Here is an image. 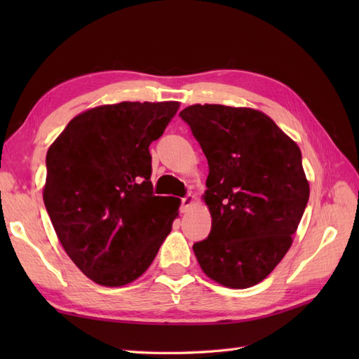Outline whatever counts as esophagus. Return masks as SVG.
Wrapping results in <instances>:
<instances>
[{
  "instance_id": "obj_1",
  "label": "esophagus",
  "mask_w": 359,
  "mask_h": 359,
  "mask_svg": "<svg viewBox=\"0 0 359 359\" xmlns=\"http://www.w3.org/2000/svg\"><path fill=\"white\" fill-rule=\"evenodd\" d=\"M193 203H194V196H187V197H184V199H182V205H180V211L182 212H187L189 208L193 207Z\"/></svg>"
}]
</instances>
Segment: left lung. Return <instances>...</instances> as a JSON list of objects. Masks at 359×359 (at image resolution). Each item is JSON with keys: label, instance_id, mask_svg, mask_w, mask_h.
<instances>
[{"label": "left lung", "instance_id": "8db88e82", "mask_svg": "<svg viewBox=\"0 0 359 359\" xmlns=\"http://www.w3.org/2000/svg\"><path fill=\"white\" fill-rule=\"evenodd\" d=\"M180 117L210 170L202 199L211 233L193 245L197 262L220 285L253 287L284 259L307 207L301 149L253 108L191 104Z\"/></svg>", "mask_w": 359, "mask_h": 359}]
</instances>
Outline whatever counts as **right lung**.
Returning a JSON list of instances; mask_svg holds the SVG:
<instances>
[{
    "instance_id": "add662e5",
    "label": "right lung",
    "mask_w": 359,
    "mask_h": 359,
    "mask_svg": "<svg viewBox=\"0 0 359 359\" xmlns=\"http://www.w3.org/2000/svg\"><path fill=\"white\" fill-rule=\"evenodd\" d=\"M179 102H121L75 116L48 149L43 201L80 271L123 287L149 269L180 199L152 194L149 144Z\"/></svg>"
}]
</instances>
